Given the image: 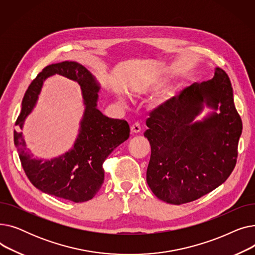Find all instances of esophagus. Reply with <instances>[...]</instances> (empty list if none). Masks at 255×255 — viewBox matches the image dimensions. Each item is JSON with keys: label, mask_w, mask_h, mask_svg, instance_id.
I'll return each mask as SVG.
<instances>
[{"label": "esophagus", "mask_w": 255, "mask_h": 255, "mask_svg": "<svg viewBox=\"0 0 255 255\" xmlns=\"http://www.w3.org/2000/svg\"><path fill=\"white\" fill-rule=\"evenodd\" d=\"M140 130H141L140 125H139V123H137V122L134 123V124H133V125L131 126V132H132V133H135V134H136V133H139Z\"/></svg>", "instance_id": "34e87169"}]
</instances>
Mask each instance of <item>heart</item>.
<instances>
[{"mask_svg":"<svg viewBox=\"0 0 255 255\" xmlns=\"http://www.w3.org/2000/svg\"><path fill=\"white\" fill-rule=\"evenodd\" d=\"M160 86H161V83H160V82H156V83H154V84L152 85V87H154V88H158V87H160ZM170 95H171L170 93H166L165 95L163 96V100H166L167 98H169Z\"/></svg>","mask_w":255,"mask_h":255,"instance_id":"heart-1","label":"heart"}]
</instances>
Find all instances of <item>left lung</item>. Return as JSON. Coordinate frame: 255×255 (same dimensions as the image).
Wrapping results in <instances>:
<instances>
[{
  "label": "left lung",
  "mask_w": 255,
  "mask_h": 255,
  "mask_svg": "<svg viewBox=\"0 0 255 255\" xmlns=\"http://www.w3.org/2000/svg\"><path fill=\"white\" fill-rule=\"evenodd\" d=\"M204 103L220 112L194 123ZM146 126L143 135L151 144L146 182L163 202H193L224 183L236 166L242 120L230 77L220 68L212 79L194 83L159 105Z\"/></svg>",
  "instance_id": "1"
}]
</instances>
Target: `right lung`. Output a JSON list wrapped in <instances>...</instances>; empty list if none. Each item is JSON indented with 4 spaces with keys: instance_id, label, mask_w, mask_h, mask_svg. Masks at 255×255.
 Wrapping results in <instances>:
<instances>
[{
    "instance_id": "right-lung-1",
    "label": "right lung",
    "mask_w": 255,
    "mask_h": 255,
    "mask_svg": "<svg viewBox=\"0 0 255 255\" xmlns=\"http://www.w3.org/2000/svg\"><path fill=\"white\" fill-rule=\"evenodd\" d=\"M53 74L70 78L82 88L86 110L73 148L58 158L42 161L33 158L25 148L21 132L15 130L14 143L25 175L36 188L74 203H84L101 188L103 162L118 145L128 139L130 128L125 120L102 115L97 109L99 85L83 65L69 61L48 65L36 76L24 94L15 125L22 128L25 118L34 109L44 79Z\"/></svg>"
}]
</instances>
